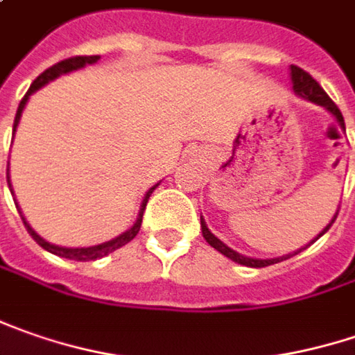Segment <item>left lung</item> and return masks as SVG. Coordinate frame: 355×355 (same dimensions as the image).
<instances>
[{
  "label": "left lung",
  "mask_w": 355,
  "mask_h": 355,
  "mask_svg": "<svg viewBox=\"0 0 355 355\" xmlns=\"http://www.w3.org/2000/svg\"><path fill=\"white\" fill-rule=\"evenodd\" d=\"M290 77H292V89H294V93L296 95H300L302 99H308L312 101V103H316V105H320V107H324L326 111H330L331 115L336 116V121H338V125L346 131V125H344V116H342V113H340V109H338V105L334 103V101L326 95V91L320 87V83H318L316 79L310 75V73H306L304 69H300V67H296V65H290ZM336 218H338V212L334 214V218L330 220V224L318 234L316 239L312 240L310 244H314L320 236H324L328 230H330V226L334 223H336ZM200 228H202V236H205V240H207L208 244L212 246V248H216L220 254H224L226 258H230V260H234V262H239V264H242V266H250V268H264V266H270V264H276V262H282V260H286V258H290V256L298 254V252H302L304 248H308V246H304V248H300V250H296L294 254H286V256H280V258H268V260H260V258H250V256H244V254H239L236 250H232L230 246H226L223 240H218L210 230H208L207 223L200 218Z\"/></svg>",
  "instance_id": "left-lung-1"
}]
</instances>
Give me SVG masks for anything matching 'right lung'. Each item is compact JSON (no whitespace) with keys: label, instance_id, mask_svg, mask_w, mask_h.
<instances>
[{"label":"right lung","instance_id":"1","mask_svg":"<svg viewBox=\"0 0 355 355\" xmlns=\"http://www.w3.org/2000/svg\"><path fill=\"white\" fill-rule=\"evenodd\" d=\"M99 59H101L99 55H79V57L63 59V61L55 63L53 67H49V69L43 71L37 79L31 83L29 91L25 93V97L21 99V103H19V107H17V115H15V121H13V132H15V129H17V125H19V119H21V113H24L27 101H29V97H31L35 91H39L43 85H47L49 81L57 79L59 75H65V73H71V71L81 69V67H85V65H93V63H97ZM8 184H9V166H8ZM157 187H159V182H157L153 189H148V193L145 194V198H143V202H141L139 216H137V220H135V224H132L131 228H129L127 232L119 234L116 239L109 240V242H103V244H97V246H87V248H65V246H55V244H51V242H47V240L41 239L37 232L27 224V220L24 218V214H21V210H19V214H21V220H24L27 232L31 234V239L35 240L41 248H45L47 252H51V254L55 256H61V258H69V260H77V262H89V260H97V258H103V256L115 252L116 248L125 246L127 242H131V240L139 234V230H141V223H143V212H145V207H147V202H148V196L153 194V191H155ZM9 191H11V187H9ZM11 193H13V191H11ZM15 207H17V205H15Z\"/></svg>","mask_w":355,"mask_h":355}]
</instances>
